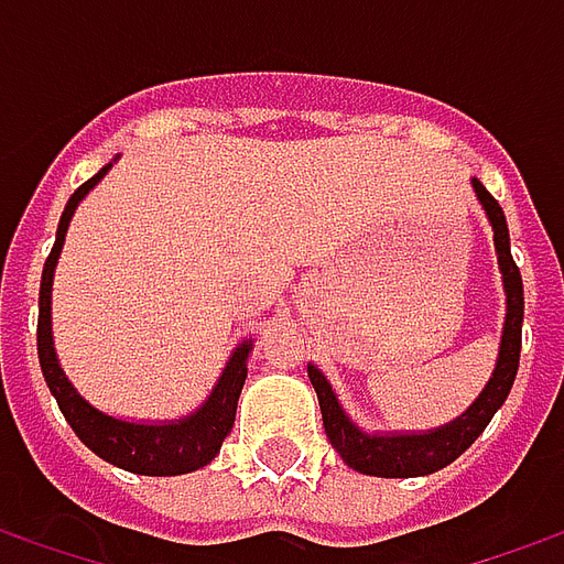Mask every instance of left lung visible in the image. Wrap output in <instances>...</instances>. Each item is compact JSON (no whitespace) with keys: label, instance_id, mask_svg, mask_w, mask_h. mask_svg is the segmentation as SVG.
I'll return each instance as SVG.
<instances>
[{"label":"left lung","instance_id":"left-lung-1","mask_svg":"<svg viewBox=\"0 0 564 564\" xmlns=\"http://www.w3.org/2000/svg\"><path fill=\"white\" fill-rule=\"evenodd\" d=\"M474 193H477L480 205L486 208V217L492 223L498 265H501V274H505V293H508V317H505V335H501L496 371L486 383V390L480 392V399L459 420H453L444 429H435L429 435H366L344 416L341 404L335 399L326 378L319 375V368L307 366V378L317 390L326 437L354 471L371 474V477H420V474L441 471L444 465L459 459L462 453L480 437V432L496 416L498 408L508 399L510 387H513L522 347V278L517 262L510 257L505 210H501L496 198L489 196V189L480 181H474Z\"/></svg>","mask_w":564,"mask_h":564}]
</instances>
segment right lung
<instances>
[{"mask_svg":"<svg viewBox=\"0 0 564 564\" xmlns=\"http://www.w3.org/2000/svg\"><path fill=\"white\" fill-rule=\"evenodd\" d=\"M108 172L93 174L87 184H80L72 198H68L66 210L59 217V229H56V241L51 247V257L44 259L42 271V290H39V362H42V375L47 387L54 392L59 411L66 416V423L75 429V435L87 444V447L99 456V459L111 462L117 468L132 474H148V477H174V474H189L205 468L223 447V437L232 432L235 408H238V395L245 387L247 378V354L250 344H241L229 359V366L223 371L220 383L214 387L210 399L196 414L177 420L169 425H139L123 423L115 416H105L96 411L93 404L80 399L75 387L68 383L63 368L56 362L54 338H51V283H54V265L66 241V229L72 214L78 208V202L93 186L99 184V177Z\"/></svg>","mask_w":564,"mask_h":564,"instance_id":"obj_1","label":"right lung"}]
</instances>
